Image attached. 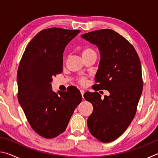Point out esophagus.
Segmentation results:
<instances>
[{"instance_id":"obj_1","label":"esophagus","mask_w":158,"mask_h":158,"mask_svg":"<svg viewBox=\"0 0 158 158\" xmlns=\"http://www.w3.org/2000/svg\"><path fill=\"white\" fill-rule=\"evenodd\" d=\"M80 92H81V94L82 95V98H83V99H84V94L85 91H84V90H80Z\"/></svg>"}]
</instances>
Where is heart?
Here are the masks:
<instances>
[{
	"label": "heart",
	"mask_w": 158,
	"mask_h": 158,
	"mask_svg": "<svg viewBox=\"0 0 158 158\" xmlns=\"http://www.w3.org/2000/svg\"><path fill=\"white\" fill-rule=\"evenodd\" d=\"M93 52H95V51L93 49H90V48H86V49H85L84 51H83V55L89 54V53H93ZM85 81H86V78L84 77L79 79V83L81 84H84L85 82Z\"/></svg>",
	"instance_id": "b5f03b06"
}]
</instances>
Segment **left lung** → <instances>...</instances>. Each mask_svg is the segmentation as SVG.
Instances as JSON below:
<instances>
[{
  "label": "left lung",
  "mask_w": 158,
  "mask_h": 158,
  "mask_svg": "<svg viewBox=\"0 0 158 158\" xmlns=\"http://www.w3.org/2000/svg\"><path fill=\"white\" fill-rule=\"evenodd\" d=\"M81 37L100 52L93 85L96 92L84 95L93 106L88 127L97 139L111 142L126 130L135 116L143 90L141 62L132 45L113 30L101 29ZM99 89H107L110 95L102 98Z\"/></svg>",
  "instance_id": "obj_1"
}]
</instances>
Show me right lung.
Segmentation results:
<instances>
[{
    "instance_id": "obj_1",
    "label": "right lung",
    "mask_w": 158,
    "mask_h": 158,
    "mask_svg": "<svg viewBox=\"0 0 158 158\" xmlns=\"http://www.w3.org/2000/svg\"><path fill=\"white\" fill-rule=\"evenodd\" d=\"M79 32L59 28L41 31L27 45L19 65V102L31 127L44 138L63 133L82 100L76 87L56 93L51 84L52 77L63 72L65 47Z\"/></svg>"
}]
</instances>
